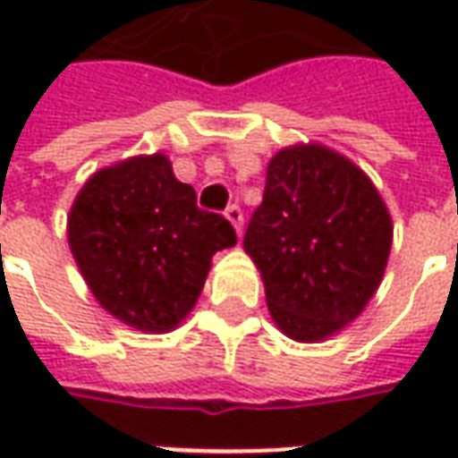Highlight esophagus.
<instances>
[{
    "instance_id": "obj_1",
    "label": "esophagus",
    "mask_w": 458,
    "mask_h": 458,
    "mask_svg": "<svg viewBox=\"0 0 458 458\" xmlns=\"http://www.w3.org/2000/svg\"><path fill=\"white\" fill-rule=\"evenodd\" d=\"M225 218L233 223V228H235V233H242V223H245V218H242V210H240V206H228V210H225Z\"/></svg>"
}]
</instances>
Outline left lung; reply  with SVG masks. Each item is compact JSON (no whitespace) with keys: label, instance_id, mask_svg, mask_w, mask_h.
Returning <instances> with one entry per match:
<instances>
[{"label":"left lung","instance_id":"left-lung-1","mask_svg":"<svg viewBox=\"0 0 458 458\" xmlns=\"http://www.w3.org/2000/svg\"><path fill=\"white\" fill-rule=\"evenodd\" d=\"M242 248L265 282L269 317L284 336H336L383 282L393 218L353 161L318 141L279 149Z\"/></svg>","mask_w":458,"mask_h":458}]
</instances>
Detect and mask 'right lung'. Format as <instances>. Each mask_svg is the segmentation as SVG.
Wrapping results in <instances>:
<instances>
[{"instance_id":"right-lung-1","label":"right lung","mask_w":458,"mask_h":458,"mask_svg":"<svg viewBox=\"0 0 458 458\" xmlns=\"http://www.w3.org/2000/svg\"><path fill=\"white\" fill-rule=\"evenodd\" d=\"M238 242L228 220L196 206L166 154L95 171L68 213V245L98 304L124 327L166 334L196 307L210 259Z\"/></svg>"}]
</instances>
